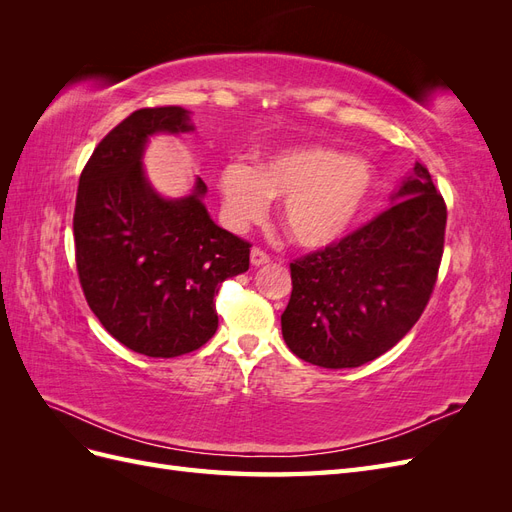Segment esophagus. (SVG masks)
I'll return each instance as SVG.
<instances>
[{
    "mask_svg": "<svg viewBox=\"0 0 512 512\" xmlns=\"http://www.w3.org/2000/svg\"><path fill=\"white\" fill-rule=\"evenodd\" d=\"M250 260H252V265H254V267H262V265H267V262H269V254H267V252H262V250H258V247H252Z\"/></svg>",
    "mask_w": 512,
    "mask_h": 512,
    "instance_id": "obj_1",
    "label": "esophagus"
}]
</instances>
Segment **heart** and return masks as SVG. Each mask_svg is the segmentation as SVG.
Returning a JSON list of instances; mask_svg holds the SVG:
<instances>
[{
    "label": "heart",
    "mask_w": 512,
    "mask_h": 512,
    "mask_svg": "<svg viewBox=\"0 0 512 512\" xmlns=\"http://www.w3.org/2000/svg\"><path fill=\"white\" fill-rule=\"evenodd\" d=\"M218 188L235 228L258 222L269 198H284L286 237L305 250H322L359 224L376 192V170L346 151L309 145L277 151L254 168L230 162L220 170Z\"/></svg>",
    "instance_id": "b5f03b06"
}]
</instances>
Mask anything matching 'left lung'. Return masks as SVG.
Masks as SVG:
<instances>
[{
	"mask_svg": "<svg viewBox=\"0 0 512 512\" xmlns=\"http://www.w3.org/2000/svg\"><path fill=\"white\" fill-rule=\"evenodd\" d=\"M391 198L376 220L290 262L282 335L299 359L359 367L391 350L421 318L438 280L446 205L421 162Z\"/></svg>",
	"mask_w": 512,
	"mask_h": 512,
	"instance_id": "1",
	"label": "left lung"
}]
</instances>
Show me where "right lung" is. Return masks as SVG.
Instances as JSON below:
<instances>
[{
    "mask_svg": "<svg viewBox=\"0 0 512 512\" xmlns=\"http://www.w3.org/2000/svg\"><path fill=\"white\" fill-rule=\"evenodd\" d=\"M192 130L181 106L134 111L91 153L76 192V271L91 312L119 344L156 359L205 346L220 284L250 269L252 245L211 220L203 179L164 198L145 175L151 136Z\"/></svg>",
    "mask_w": 512,
    "mask_h": 512,
    "instance_id": "obj_1",
    "label": "right lung"
}]
</instances>
